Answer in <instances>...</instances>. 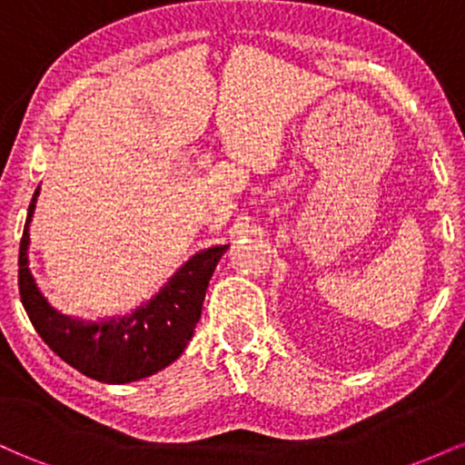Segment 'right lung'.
I'll use <instances>...</instances> for the list:
<instances>
[{
	"label": "right lung",
	"instance_id": "1",
	"mask_svg": "<svg viewBox=\"0 0 465 465\" xmlns=\"http://www.w3.org/2000/svg\"><path fill=\"white\" fill-rule=\"evenodd\" d=\"M39 190L41 185L32 196L19 247V292L41 339L74 370L106 385L142 381L173 365L194 334L207 284L229 244L196 251L153 297L133 311L95 322L72 317L45 300L30 271V223Z\"/></svg>",
	"mask_w": 465,
	"mask_h": 465
}]
</instances>
